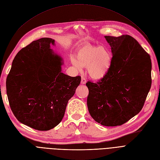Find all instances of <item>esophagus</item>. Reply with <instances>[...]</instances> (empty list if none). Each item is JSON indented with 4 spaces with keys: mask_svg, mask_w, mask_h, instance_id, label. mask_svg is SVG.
<instances>
[{
    "mask_svg": "<svg viewBox=\"0 0 160 160\" xmlns=\"http://www.w3.org/2000/svg\"><path fill=\"white\" fill-rule=\"evenodd\" d=\"M86 82H87L86 79L85 78H83V77H82V78H81V83L82 85H85V84H86Z\"/></svg>",
    "mask_w": 160,
    "mask_h": 160,
    "instance_id": "esophagus-1",
    "label": "esophagus"
}]
</instances>
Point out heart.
I'll return each instance as SVG.
<instances>
[{
    "instance_id": "heart-1",
    "label": "heart",
    "mask_w": 160,
    "mask_h": 160,
    "mask_svg": "<svg viewBox=\"0 0 160 160\" xmlns=\"http://www.w3.org/2000/svg\"><path fill=\"white\" fill-rule=\"evenodd\" d=\"M72 64L79 72L87 67L88 75L94 79H101L107 75L112 65V56L105 47L87 44L77 52L76 59H71Z\"/></svg>"
}]
</instances>
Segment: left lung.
Wrapping results in <instances>:
<instances>
[{"mask_svg": "<svg viewBox=\"0 0 160 160\" xmlns=\"http://www.w3.org/2000/svg\"><path fill=\"white\" fill-rule=\"evenodd\" d=\"M104 37L111 47L112 65L97 83L87 82V107L97 122L114 127L142 110L151 87L152 63L150 55L132 37Z\"/></svg>", "mask_w": 160, "mask_h": 160, "instance_id": "obj_1", "label": "left lung"}]
</instances>
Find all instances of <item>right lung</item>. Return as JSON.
I'll list each match as a JSON object with an SVG mask.
<instances>
[{"instance_id":"right-lung-1","label":"right lung","mask_w":160,"mask_h":160,"mask_svg":"<svg viewBox=\"0 0 160 160\" xmlns=\"http://www.w3.org/2000/svg\"><path fill=\"white\" fill-rule=\"evenodd\" d=\"M51 38H41L19 51L6 79L11 110L20 123L38 131H48L64 116L81 77L62 72L63 58L50 48Z\"/></svg>"}]
</instances>
